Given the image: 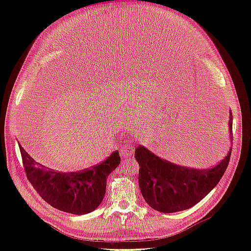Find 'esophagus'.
<instances>
[{
    "mask_svg": "<svg viewBox=\"0 0 251 251\" xmlns=\"http://www.w3.org/2000/svg\"><path fill=\"white\" fill-rule=\"evenodd\" d=\"M127 143H128V144H127V146H126V148L120 150V156L123 157V158H128V157H131V156L133 155V153H134V149H133V147L131 146L132 142H127Z\"/></svg>",
    "mask_w": 251,
    "mask_h": 251,
    "instance_id": "obj_1",
    "label": "esophagus"
}]
</instances>
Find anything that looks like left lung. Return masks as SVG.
Masks as SVG:
<instances>
[{
	"mask_svg": "<svg viewBox=\"0 0 251 251\" xmlns=\"http://www.w3.org/2000/svg\"><path fill=\"white\" fill-rule=\"evenodd\" d=\"M229 138L232 139V114L229 113ZM231 148L217 165L206 170L186 168L156 156L146 147L135 150L139 164L140 192L151 208L171 214L193 207L210 193L229 163Z\"/></svg>",
	"mask_w": 251,
	"mask_h": 251,
	"instance_id": "1",
	"label": "left lung"
}]
</instances>
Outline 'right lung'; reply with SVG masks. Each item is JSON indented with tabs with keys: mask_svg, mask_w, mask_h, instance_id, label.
<instances>
[{
	"mask_svg": "<svg viewBox=\"0 0 251 251\" xmlns=\"http://www.w3.org/2000/svg\"><path fill=\"white\" fill-rule=\"evenodd\" d=\"M26 176L35 191L52 207L73 215L95 210L105 194L109 175L120 163L118 151L91 169L63 173L37 162L19 143Z\"/></svg>",
	"mask_w": 251,
	"mask_h": 251,
	"instance_id": "add662e5",
	"label": "right lung"
}]
</instances>
